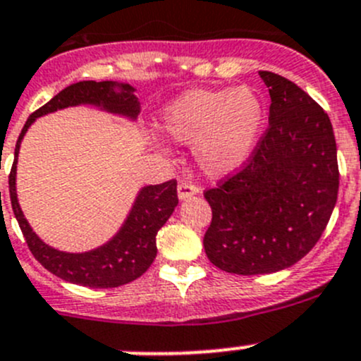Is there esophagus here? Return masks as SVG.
<instances>
[{
  "mask_svg": "<svg viewBox=\"0 0 361 361\" xmlns=\"http://www.w3.org/2000/svg\"><path fill=\"white\" fill-rule=\"evenodd\" d=\"M197 194H199V188L195 187V185L187 183V181H181V183L178 185V199H180V201L190 199Z\"/></svg>",
  "mask_w": 361,
  "mask_h": 361,
  "instance_id": "obj_1",
  "label": "esophagus"
}]
</instances>
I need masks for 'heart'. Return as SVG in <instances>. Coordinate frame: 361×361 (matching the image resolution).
Returning <instances> with one entry per match:
<instances>
[{"mask_svg":"<svg viewBox=\"0 0 361 361\" xmlns=\"http://www.w3.org/2000/svg\"><path fill=\"white\" fill-rule=\"evenodd\" d=\"M265 104L251 87L192 89L167 104L159 126L173 140L194 145L199 167L213 178L241 169L253 155Z\"/></svg>","mask_w":361,"mask_h":361,"instance_id":"b5f03b06","label":"heart"}]
</instances>
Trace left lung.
Listing matches in <instances>:
<instances>
[{
  "instance_id": "8db88e82",
  "label": "left lung",
  "mask_w": 361,
  "mask_h": 361,
  "mask_svg": "<svg viewBox=\"0 0 361 361\" xmlns=\"http://www.w3.org/2000/svg\"><path fill=\"white\" fill-rule=\"evenodd\" d=\"M269 127L245 167L204 192L213 218L204 250L231 274L292 267L326 228L337 202L338 166L332 122L307 92L271 71Z\"/></svg>"
}]
</instances>
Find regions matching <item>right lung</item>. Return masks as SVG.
Here are the masks:
<instances>
[{
  "label": "right lung",
  "instance_id": "add662e5",
  "mask_svg": "<svg viewBox=\"0 0 361 361\" xmlns=\"http://www.w3.org/2000/svg\"><path fill=\"white\" fill-rule=\"evenodd\" d=\"M80 104H92L101 110L127 116L130 120H136L141 111L140 101L134 96V87H130L129 83L85 80L61 90L39 110L31 113L27 122L24 123L23 133L17 140L16 157L8 176L10 201L32 257L47 271L73 285L89 286V288H116L143 276L157 257V243H155L157 232L169 220L174 207L178 206L176 181L171 180L166 183L148 185L141 188L120 231L106 245L85 253H68L45 245L36 235V232H32L17 201V157L24 134L38 116L68 106H80Z\"/></svg>",
  "mask_w": 361,
  "mask_h": 361
}]
</instances>
